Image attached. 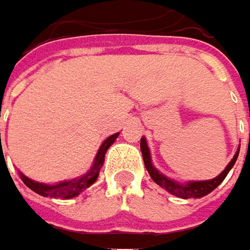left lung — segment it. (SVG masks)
Wrapping results in <instances>:
<instances>
[{
	"instance_id": "8db88e82",
	"label": "left lung",
	"mask_w": 250,
	"mask_h": 250,
	"mask_svg": "<svg viewBox=\"0 0 250 250\" xmlns=\"http://www.w3.org/2000/svg\"><path fill=\"white\" fill-rule=\"evenodd\" d=\"M140 150H142V155H143L145 167H146L149 175L152 176V179L158 185H161L162 188H165L169 194H172L175 197H179V198H198V197H204V195L210 194L213 189H216L223 182V179L227 176L229 171L233 168V165H234V162L237 159V155H239V150H237V153L234 155V158L230 161V164L226 167L225 171L219 175V176H216V178H213L210 181H195V182H188V184L184 185V184H178V182H175L172 179H169V178L164 176L162 174H159L153 168V165L150 162L149 149H147V145H146V140L145 139L140 140Z\"/></svg>"
}]
</instances>
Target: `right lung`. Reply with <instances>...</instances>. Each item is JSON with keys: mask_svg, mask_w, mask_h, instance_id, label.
I'll return each instance as SVG.
<instances>
[{"mask_svg": "<svg viewBox=\"0 0 250 250\" xmlns=\"http://www.w3.org/2000/svg\"><path fill=\"white\" fill-rule=\"evenodd\" d=\"M1 136V134H0ZM119 133L107 137L104 140V143L101 145L97 156H95V161H94V165L91 168L89 172H86L85 175H82L81 178L74 179V181H68V182H59L56 185H46V184H39V182H34L31 179H28L27 176L21 174V179L25 185L33 189L34 192L43 195V197H52V198H72L76 197L79 192H82L85 188H88L89 185H92L100 174V169L104 164V156H105V152L108 150V147L114 143V140L117 139ZM0 145H1V137H0Z\"/></svg>", "mask_w": 250, "mask_h": 250, "instance_id": "add662e5", "label": "right lung"}]
</instances>
